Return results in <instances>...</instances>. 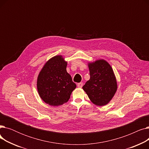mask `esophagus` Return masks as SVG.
Returning a JSON list of instances; mask_svg holds the SVG:
<instances>
[{"label": "esophagus", "instance_id": "esophagus-1", "mask_svg": "<svg viewBox=\"0 0 149 149\" xmlns=\"http://www.w3.org/2000/svg\"><path fill=\"white\" fill-rule=\"evenodd\" d=\"M77 86L78 88H81L83 87V83H79L77 84Z\"/></svg>", "mask_w": 149, "mask_h": 149}]
</instances>
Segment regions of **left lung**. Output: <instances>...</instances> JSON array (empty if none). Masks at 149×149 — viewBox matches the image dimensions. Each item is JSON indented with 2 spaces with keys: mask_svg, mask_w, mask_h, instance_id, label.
I'll list each match as a JSON object with an SVG mask.
<instances>
[{
  "mask_svg": "<svg viewBox=\"0 0 149 149\" xmlns=\"http://www.w3.org/2000/svg\"><path fill=\"white\" fill-rule=\"evenodd\" d=\"M90 79L83 86L92 102L97 106L106 105L117 90L113 69L104 60L88 63Z\"/></svg>",
  "mask_w": 149,
  "mask_h": 149,
  "instance_id": "obj_1",
  "label": "left lung"
}]
</instances>
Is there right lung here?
<instances>
[{
    "mask_svg": "<svg viewBox=\"0 0 149 149\" xmlns=\"http://www.w3.org/2000/svg\"><path fill=\"white\" fill-rule=\"evenodd\" d=\"M67 62L56 56L46 63L37 78V87L42 100L52 106L67 102L76 84L66 71Z\"/></svg>",
    "mask_w": 149,
    "mask_h": 149,
    "instance_id": "obj_1",
    "label": "right lung"
}]
</instances>
